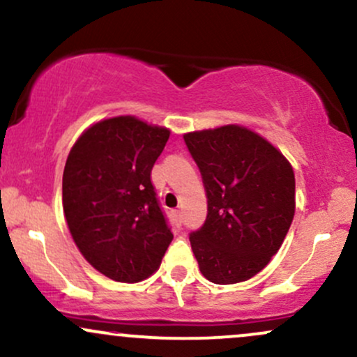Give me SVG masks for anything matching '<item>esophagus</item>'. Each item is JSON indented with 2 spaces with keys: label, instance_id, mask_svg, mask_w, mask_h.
I'll list each match as a JSON object with an SVG mask.
<instances>
[{
  "label": "esophagus",
  "instance_id": "34e87169",
  "mask_svg": "<svg viewBox=\"0 0 357 357\" xmlns=\"http://www.w3.org/2000/svg\"><path fill=\"white\" fill-rule=\"evenodd\" d=\"M173 216H174L176 225H178V227H181V225H183V211L181 210H174Z\"/></svg>",
  "mask_w": 357,
  "mask_h": 357
}]
</instances>
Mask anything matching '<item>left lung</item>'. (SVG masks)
<instances>
[{"instance_id": "8db88e82", "label": "left lung", "mask_w": 357, "mask_h": 357, "mask_svg": "<svg viewBox=\"0 0 357 357\" xmlns=\"http://www.w3.org/2000/svg\"><path fill=\"white\" fill-rule=\"evenodd\" d=\"M208 198L203 227L190 233L199 270L227 285L257 275L280 248L296 213L289 161L240 126L184 134Z\"/></svg>"}]
</instances>
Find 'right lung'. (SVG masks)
Listing matches in <instances>:
<instances>
[{"mask_svg":"<svg viewBox=\"0 0 357 357\" xmlns=\"http://www.w3.org/2000/svg\"><path fill=\"white\" fill-rule=\"evenodd\" d=\"M169 130L122 116L97 122L63 169V213L80 253L116 282L144 280L161 265L173 233L151 171Z\"/></svg>","mask_w":357,"mask_h":357,"instance_id":"add662e5","label":"right lung"}]
</instances>
